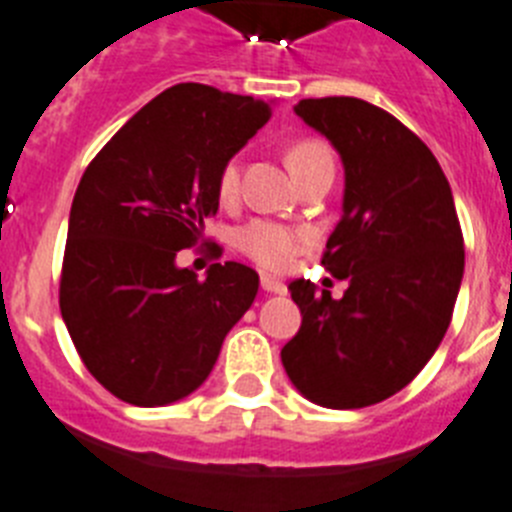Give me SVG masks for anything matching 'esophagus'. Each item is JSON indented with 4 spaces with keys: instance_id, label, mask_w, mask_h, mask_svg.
I'll return each mask as SVG.
<instances>
[{
    "instance_id": "1",
    "label": "esophagus",
    "mask_w": 512,
    "mask_h": 512,
    "mask_svg": "<svg viewBox=\"0 0 512 512\" xmlns=\"http://www.w3.org/2000/svg\"><path fill=\"white\" fill-rule=\"evenodd\" d=\"M260 286H262V291H268V293H286L288 288H286V283L283 281H278V278H270V275H262L260 278Z\"/></svg>"
}]
</instances>
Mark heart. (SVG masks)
<instances>
[{
  "label": "heart",
  "mask_w": 512,
  "mask_h": 512,
  "mask_svg": "<svg viewBox=\"0 0 512 512\" xmlns=\"http://www.w3.org/2000/svg\"><path fill=\"white\" fill-rule=\"evenodd\" d=\"M286 162L296 180H306L319 170L332 167V151L322 139H299L293 141L286 151ZM221 201H231L239 190V157H229L219 170L216 180ZM311 242V234L301 226L281 224L270 219H252L234 231V247L242 255L250 257L262 270H281L291 268L299 252H304Z\"/></svg>",
  "instance_id": "obj_1"
}]
</instances>
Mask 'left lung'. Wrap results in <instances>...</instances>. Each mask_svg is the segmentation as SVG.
I'll return each mask as SVG.
<instances>
[{
  "mask_svg": "<svg viewBox=\"0 0 512 512\" xmlns=\"http://www.w3.org/2000/svg\"><path fill=\"white\" fill-rule=\"evenodd\" d=\"M293 110L345 167L322 265L348 288L332 299L304 278L288 286L301 327L281 361L306 399L358 410L404 389L438 350L464 278V237L441 164L394 115L358 97Z\"/></svg>",
  "mask_w": 512,
  "mask_h": 512,
  "instance_id": "1",
  "label": "left lung"
}]
</instances>
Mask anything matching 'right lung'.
I'll return each instance as SVG.
<instances>
[{"label": "right lung", "instance_id": "1", "mask_svg": "<svg viewBox=\"0 0 512 512\" xmlns=\"http://www.w3.org/2000/svg\"><path fill=\"white\" fill-rule=\"evenodd\" d=\"M273 102L182 82L115 133L74 193L59 306L87 371L136 407H162L208 379L226 332L257 296L242 262L206 281L175 257L219 211L221 164L270 121Z\"/></svg>", "mask_w": 512, "mask_h": 512}]
</instances>
